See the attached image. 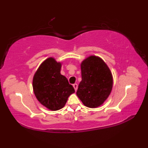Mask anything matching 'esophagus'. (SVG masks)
Returning <instances> with one entry per match:
<instances>
[{
  "label": "esophagus",
  "instance_id": "obj_1",
  "mask_svg": "<svg viewBox=\"0 0 148 148\" xmlns=\"http://www.w3.org/2000/svg\"><path fill=\"white\" fill-rule=\"evenodd\" d=\"M73 87H74V89H75V91H76L77 89V84H73Z\"/></svg>",
  "mask_w": 148,
  "mask_h": 148
}]
</instances>
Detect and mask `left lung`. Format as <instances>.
Here are the masks:
<instances>
[{
	"mask_svg": "<svg viewBox=\"0 0 148 148\" xmlns=\"http://www.w3.org/2000/svg\"><path fill=\"white\" fill-rule=\"evenodd\" d=\"M82 81L76 92L85 106L95 108L104 103L113 87V76L101 57L91 56L81 62Z\"/></svg>",
	"mask_w": 148,
	"mask_h": 148,
	"instance_id": "1",
	"label": "left lung"
}]
</instances>
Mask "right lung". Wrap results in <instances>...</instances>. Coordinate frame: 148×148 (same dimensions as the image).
Masks as SVG:
<instances>
[{
	"label": "right lung",
	"instance_id": "obj_1",
	"mask_svg": "<svg viewBox=\"0 0 148 148\" xmlns=\"http://www.w3.org/2000/svg\"><path fill=\"white\" fill-rule=\"evenodd\" d=\"M62 64L53 57L42 62L32 79L34 93L40 103L48 110L62 108L75 90L65 76L61 74Z\"/></svg>",
	"mask_w": 148,
	"mask_h": 148
}]
</instances>
